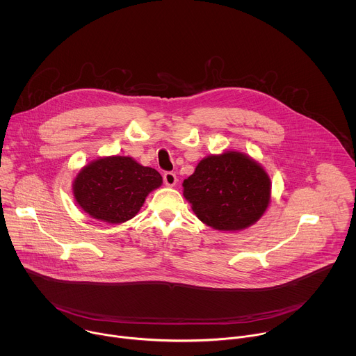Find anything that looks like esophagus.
<instances>
[{
  "label": "esophagus",
  "instance_id": "34e87169",
  "mask_svg": "<svg viewBox=\"0 0 356 356\" xmlns=\"http://www.w3.org/2000/svg\"><path fill=\"white\" fill-rule=\"evenodd\" d=\"M163 181H164V184L167 186H174L177 184V175L174 172H171V171H167L163 175Z\"/></svg>",
  "mask_w": 356,
  "mask_h": 356
}]
</instances>
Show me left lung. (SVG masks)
I'll return each instance as SVG.
<instances>
[{"label": "left lung", "instance_id": "8db88e82", "mask_svg": "<svg viewBox=\"0 0 356 356\" xmlns=\"http://www.w3.org/2000/svg\"><path fill=\"white\" fill-rule=\"evenodd\" d=\"M270 191L267 172L240 152L205 157L184 181V196L193 212L216 230L254 225L268 205Z\"/></svg>", "mask_w": 356, "mask_h": 356}]
</instances>
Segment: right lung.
Returning a JSON list of instances; mask_svg holds the SVG:
<instances>
[{
    "label": "right lung",
    "instance_id": "obj_1",
    "mask_svg": "<svg viewBox=\"0 0 356 356\" xmlns=\"http://www.w3.org/2000/svg\"><path fill=\"white\" fill-rule=\"evenodd\" d=\"M161 185V175L131 157L99 159L76 175L74 196L92 218L108 223H123L137 215L153 189Z\"/></svg>",
    "mask_w": 356,
    "mask_h": 356
}]
</instances>
